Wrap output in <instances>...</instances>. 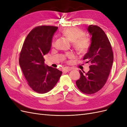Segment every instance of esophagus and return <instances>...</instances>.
I'll return each mask as SVG.
<instances>
[{
  "label": "esophagus",
  "instance_id": "1",
  "mask_svg": "<svg viewBox=\"0 0 127 127\" xmlns=\"http://www.w3.org/2000/svg\"><path fill=\"white\" fill-rule=\"evenodd\" d=\"M72 70L71 68H66L65 69H64L63 70V72H67L68 71H69L70 70Z\"/></svg>",
  "mask_w": 127,
  "mask_h": 127
}]
</instances>
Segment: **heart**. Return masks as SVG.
<instances>
[{
  "label": "heart",
  "mask_w": 127,
  "mask_h": 127,
  "mask_svg": "<svg viewBox=\"0 0 127 127\" xmlns=\"http://www.w3.org/2000/svg\"><path fill=\"white\" fill-rule=\"evenodd\" d=\"M62 33L63 35L67 37L70 41L74 42L76 48L80 52L86 51L89 48L90 45V38L84 36V32L83 31L76 27H71L64 29ZM52 45L55 44V42H52ZM69 58L74 57L71 53H68L67 55Z\"/></svg>",
  "instance_id": "b5f03b06"
}]
</instances>
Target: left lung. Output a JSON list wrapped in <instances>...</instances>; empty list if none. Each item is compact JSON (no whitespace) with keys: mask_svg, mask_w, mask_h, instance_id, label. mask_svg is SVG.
Here are the masks:
<instances>
[{"mask_svg":"<svg viewBox=\"0 0 127 127\" xmlns=\"http://www.w3.org/2000/svg\"><path fill=\"white\" fill-rule=\"evenodd\" d=\"M87 30L92 36V42L83 60L90 64V70L87 73L79 70L80 77L76 84L83 93L92 94L105 84L112 66L113 53L108 37L101 28L91 25Z\"/></svg>","mask_w":127,"mask_h":127,"instance_id":"obj_1","label":"left lung"}]
</instances>
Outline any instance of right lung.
<instances>
[{"label": "right lung", "mask_w": 127, "mask_h": 127, "mask_svg": "<svg viewBox=\"0 0 127 127\" xmlns=\"http://www.w3.org/2000/svg\"><path fill=\"white\" fill-rule=\"evenodd\" d=\"M58 29L47 25L34 28L27 35L20 52L19 64L27 83L38 93L51 90L62 74L58 69L45 65L43 58L51 49L52 36Z\"/></svg>", "instance_id": "right-lung-1"}]
</instances>
